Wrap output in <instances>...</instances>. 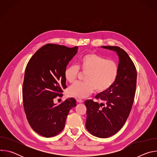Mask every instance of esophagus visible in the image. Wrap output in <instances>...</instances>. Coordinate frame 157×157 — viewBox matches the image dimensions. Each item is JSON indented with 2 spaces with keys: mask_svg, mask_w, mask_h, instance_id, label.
Here are the masks:
<instances>
[{
  "mask_svg": "<svg viewBox=\"0 0 157 157\" xmlns=\"http://www.w3.org/2000/svg\"><path fill=\"white\" fill-rule=\"evenodd\" d=\"M76 101L78 102V103H82L83 102V101L81 99H76Z\"/></svg>",
  "mask_w": 157,
  "mask_h": 157,
  "instance_id": "esophagus-1",
  "label": "esophagus"
}]
</instances>
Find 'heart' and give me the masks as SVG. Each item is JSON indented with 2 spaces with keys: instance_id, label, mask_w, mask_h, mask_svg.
<instances>
[{
  "instance_id": "heart-1",
  "label": "heart",
  "mask_w": 157,
  "mask_h": 157,
  "mask_svg": "<svg viewBox=\"0 0 157 157\" xmlns=\"http://www.w3.org/2000/svg\"><path fill=\"white\" fill-rule=\"evenodd\" d=\"M79 69L84 76V82H76L68 90L70 96L85 98L91 95L95 89L98 93L107 91L116 82L119 75V65L113 59H107L99 55L89 53L82 56L78 66L70 65L64 72L65 79L73 83L79 73Z\"/></svg>"
}]
</instances>
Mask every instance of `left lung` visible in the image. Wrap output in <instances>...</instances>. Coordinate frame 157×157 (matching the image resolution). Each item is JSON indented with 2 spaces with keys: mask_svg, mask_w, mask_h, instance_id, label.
Listing matches in <instances>:
<instances>
[{
  "mask_svg": "<svg viewBox=\"0 0 157 157\" xmlns=\"http://www.w3.org/2000/svg\"><path fill=\"white\" fill-rule=\"evenodd\" d=\"M119 56V75L107 91L97 94L99 104L87 100L86 127L94 136L107 138L114 135L125 123L133 105L137 84V70L128 54L119 47L102 46Z\"/></svg>",
  "mask_w": 157,
  "mask_h": 157,
  "instance_id": "obj_1",
  "label": "left lung"
}]
</instances>
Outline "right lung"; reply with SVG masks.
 I'll use <instances>...</instances> for the list:
<instances>
[{
	"label": "right lung",
	"mask_w": 157,
	"mask_h": 157,
	"mask_svg": "<svg viewBox=\"0 0 157 157\" xmlns=\"http://www.w3.org/2000/svg\"><path fill=\"white\" fill-rule=\"evenodd\" d=\"M78 49L48 43L35 52L26 66L22 87L24 108L30 125L43 137L60 133L69 111L76 106L74 98L58 105L53 101L62 97L63 89L67 87L64 72Z\"/></svg>",
	"instance_id": "right-lung-1"
}]
</instances>
